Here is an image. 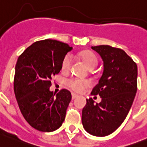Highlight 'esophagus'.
Listing matches in <instances>:
<instances>
[{"mask_svg":"<svg viewBox=\"0 0 147 147\" xmlns=\"http://www.w3.org/2000/svg\"><path fill=\"white\" fill-rule=\"evenodd\" d=\"M77 96H78V95H77L76 94H75V93H72V99H73V100H74V99H75L76 98H77Z\"/></svg>","mask_w":147,"mask_h":147,"instance_id":"obj_1","label":"esophagus"}]
</instances>
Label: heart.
Listing matches in <instances>:
<instances>
[{
    "label": "heart",
    "mask_w": 147,
    "mask_h": 147,
    "mask_svg": "<svg viewBox=\"0 0 147 147\" xmlns=\"http://www.w3.org/2000/svg\"><path fill=\"white\" fill-rule=\"evenodd\" d=\"M78 57L80 58L86 67L89 70H92L98 65V61L96 55L94 53L91 51L86 50L82 51L78 54ZM71 63H72V58L70 55H67L64 58L61 64V70L64 72L68 71L71 68ZM67 84L68 86L73 88L76 92H82L86 86H88L90 82L89 81L86 80H80L77 78H71L68 80H67Z\"/></svg>",
    "instance_id": "heart-1"
}]
</instances>
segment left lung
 <instances>
[{
    "instance_id": "8db88e82",
    "label": "left lung",
    "mask_w": 147,
    "mask_h": 147,
    "mask_svg": "<svg viewBox=\"0 0 147 147\" xmlns=\"http://www.w3.org/2000/svg\"><path fill=\"white\" fill-rule=\"evenodd\" d=\"M100 55L104 71L91 94L101 98L99 104L86 99L82 111V123L88 134L105 137L112 134L124 122L137 92L138 66L118 48L101 45L92 47Z\"/></svg>"
}]
</instances>
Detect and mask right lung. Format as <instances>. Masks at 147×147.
Returning a JSON list of instances; mask_svg holds the SVG:
<instances>
[{
	"label": "right lung",
	"mask_w": 147,
	"mask_h": 147,
	"mask_svg": "<svg viewBox=\"0 0 147 147\" xmlns=\"http://www.w3.org/2000/svg\"><path fill=\"white\" fill-rule=\"evenodd\" d=\"M73 47L55 40L31 44L19 57L15 67L14 92L24 118L43 132L59 128L65 119L71 93L49 90L51 79L61 70L62 61Z\"/></svg>",
	"instance_id": "1"
}]
</instances>
